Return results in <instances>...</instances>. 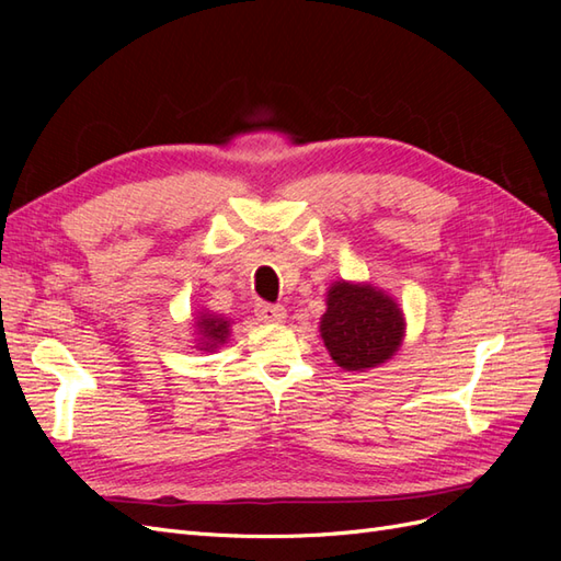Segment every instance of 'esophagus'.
Masks as SVG:
<instances>
[{
	"label": "esophagus",
	"instance_id": "obj_1",
	"mask_svg": "<svg viewBox=\"0 0 561 561\" xmlns=\"http://www.w3.org/2000/svg\"><path fill=\"white\" fill-rule=\"evenodd\" d=\"M254 316H257L262 322H283L287 313L283 307H278V304L260 301L257 307H254Z\"/></svg>",
	"mask_w": 561,
	"mask_h": 561
}]
</instances>
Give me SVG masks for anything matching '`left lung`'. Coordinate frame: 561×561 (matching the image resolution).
Returning a JSON list of instances; mask_svg holds the SVG:
<instances>
[{
    "label": "left lung",
    "instance_id": "obj_1",
    "mask_svg": "<svg viewBox=\"0 0 561 561\" xmlns=\"http://www.w3.org/2000/svg\"><path fill=\"white\" fill-rule=\"evenodd\" d=\"M404 320L398 304L369 285L334 283L320 334L332 360L344 369L386 363L402 342Z\"/></svg>",
    "mask_w": 561,
    "mask_h": 561
}]
</instances>
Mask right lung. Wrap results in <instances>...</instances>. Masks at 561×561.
Here are the masks:
<instances>
[{
	"label": "right lung",
	"instance_id": "obj_1",
	"mask_svg": "<svg viewBox=\"0 0 561 561\" xmlns=\"http://www.w3.org/2000/svg\"><path fill=\"white\" fill-rule=\"evenodd\" d=\"M198 346L201 351H213L219 344H225L229 336V320L217 318V316H201L198 320Z\"/></svg>",
	"mask_w": 561,
	"mask_h": 561
}]
</instances>
